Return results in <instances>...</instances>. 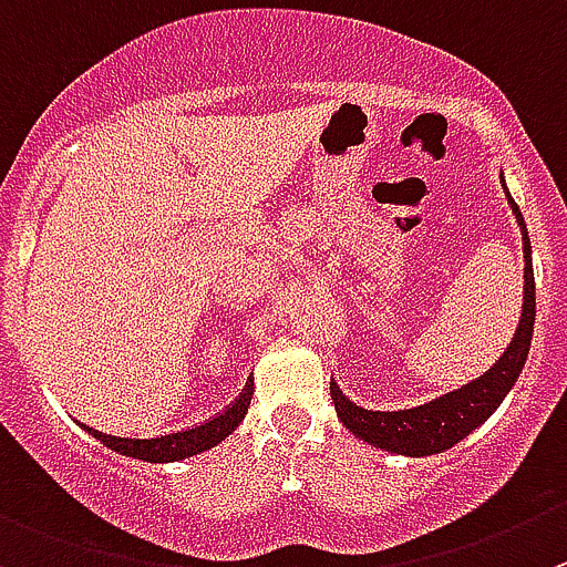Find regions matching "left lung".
I'll list each match as a JSON object with an SVG mask.
<instances>
[{"mask_svg":"<svg viewBox=\"0 0 567 567\" xmlns=\"http://www.w3.org/2000/svg\"><path fill=\"white\" fill-rule=\"evenodd\" d=\"M501 186L506 188L504 175H501ZM506 199H509L512 214L520 225L523 261H526V267H523V309L509 348L487 373L473 379L462 390L445 392V395L434 398L423 406L401 409V412H370V409L355 406L331 381L333 409H337L344 429L353 431L359 440L401 456L442 454V451L454 449L456 442L465 440L471 431H476L515 386L517 375L526 364V355H529L532 333H535V269H532L529 230L523 223L520 208L509 192H506Z\"/></svg>","mask_w":567,"mask_h":567,"instance_id":"obj_1","label":"left lung"}]
</instances>
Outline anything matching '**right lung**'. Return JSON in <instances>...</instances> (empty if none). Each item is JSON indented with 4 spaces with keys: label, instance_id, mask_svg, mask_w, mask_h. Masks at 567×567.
Returning <instances> with one entry per match:
<instances>
[{
    "label": "right lung",
    "instance_id": "1",
    "mask_svg": "<svg viewBox=\"0 0 567 567\" xmlns=\"http://www.w3.org/2000/svg\"><path fill=\"white\" fill-rule=\"evenodd\" d=\"M250 398H252V381H247L245 390L239 392L234 403H230L225 412H219L217 417L206 420V423L192 425L186 431H175V434H161V436H113V434H102V431L89 429L91 436L107 445L111 451L122 456H136V460L144 462H177V460H186V456H197L203 451L214 449L217 442H223L230 431L239 429V423L245 420L247 406H250Z\"/></svg>",
    "mask_w": 567,
    "mask_h": 567
}]
</instances>
